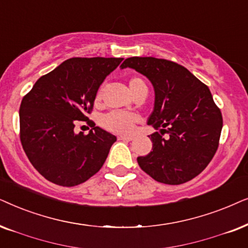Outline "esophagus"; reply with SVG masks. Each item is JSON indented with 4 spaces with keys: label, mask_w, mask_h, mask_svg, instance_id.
<instances>
[{
    "label": "esophagus",
    "mask_w": 248,
    "mask_h": 248,
    "mask_svg": "<svg viewBox=\"0 0 248 248\" xmlns=\"http://www.w3.org/2000/svg\"><path fill=\"white\" fill-rule=\"evenodd\" d=\"M118 140H126V141H130V140H134V137H131V136H119V137H118Z\"/></svg>",
    "instance_id": "34e87169"
}]
</instances>
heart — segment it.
<instances>
[{"label": "heart", "mask_w": 248, "mask_h": 248, "mask_svg": "<svg viewBox=\"0 0 248 248\" xmlns=\"http://www.w3.org/2000/svg\"><path fill=\"white\" fill-rule=\"evenodd\" d=\"M141 86H146L145 82L141 80L140 78L134 77L129 80V88L131 94L134 93L137 88L141 87ZM102 96V91L97 93L96 100L100 101ZM137 118L134 113L130 112H121V111H112L110 113H108L102 120L104 128H107L108 130L113 131L117 134H129L133 130L134 124L136 122Z\"/></svg>", "instance_id": "1"}]
</instances>
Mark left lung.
<instances>
[{"label":"left lung","instance_id":"left-lung-1","mask_svg":"<svg viewBox=\"0 0 248 248\" xmlns=\"http://www.w3.org/2000/svg\"><path fill=\"white\" fill-rule=\"evenodd\" d=\"M121 69H135L152 82L153 147L137 162L158 183L180 185L202 172L219 146L222 115L206 85L183 65L152 57L128 58ZM164 133L168 135L166 138Z\"/></svg>","mask_w":248,"mask_h":248}]
</instances>
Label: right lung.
<instances>
[{
  "mask_svg": "<svg viewBox=\"0 0 248 248\" xmlns=\"http://www.w3.org/2000/svg\"><path fill=\"white\" fill-rule=\"evenodd\" d=\"M122 58H72L35 82L22 98L20 140L31 163L45 179L63 187L94 176L117 137L100 127L75 133L86 121L102 82Z\"/></svg>",
  "mask_w": 248,
  "mask_h": 248,
  "instance_id": "1",
  "label": "right lung"
}]
</instances>
